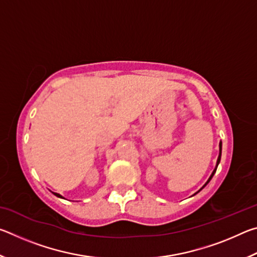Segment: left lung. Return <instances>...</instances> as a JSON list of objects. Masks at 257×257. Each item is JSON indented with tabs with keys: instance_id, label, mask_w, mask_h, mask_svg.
Masks as SVG:
<instances>
[{
	"instance_id": "left-lung-1",
	"label": "left lung",
	"mask_w": 257,
	"mask_h": 257,
	"mask_svg": "<svg viewBox=\"0 0 257 257\" xmlns=\"http://www.w3.org/2000/svg\"><path fill=\"white\" fill-rule=\"evenodd\" d=\"M221 151H222V143H220V154H219V158H217V161H216V168H217V165H219V163H220V160H221ZM216 168L214 169V171H213L212 172V175H211V177L210 178H208V180H207V182H206V184L205 185H204L203 187H202V188L201 189H199L198 191H201L203 188H204V187H205L207 184H208V182H210V180L212 179V177L213 176H214V173H215V171H216ZM198 191H197V193H198Z\"/></svg>"
}]
</instances>
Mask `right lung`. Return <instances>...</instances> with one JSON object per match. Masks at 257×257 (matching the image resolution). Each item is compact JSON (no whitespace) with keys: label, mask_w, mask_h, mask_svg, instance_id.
<instances>
[{"label":"right lung","mask_w":257,"mask_h":257,"mask_svg":"<svg viewBox=\"0 0 257 257\" xmlns=\"http://www.w3.org/2000/svg\"><path fill=\"white\" fill-rule=\"evenodd\" d=\"M54 195H55V196H58V197H61V198H62V196H61V195H59V194H56V193H53Z\"/></svg>","instance_id":"right-lung-1"}]
</instances>
